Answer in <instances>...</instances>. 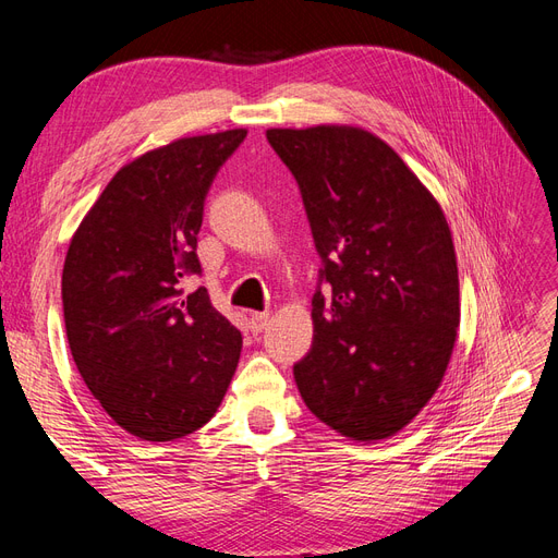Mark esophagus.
Wrapping results in <instances>:
<instances>
[{"mask_svg": "<svg viewBox=\"0 0 558 558\" xmlns=\"http://www.w3.org/2000/svg\"><path fill=\"white\" fill-rule=\"evenodd\" d=\"M267 320H269V314H267V312H256V314H251V318H248V330H251L253 335L263 332V330H265V326H267Z\"/></svg>", "mask_w": 558, "mask_h": 558, "instance_id": "34e87169", "label": "esophagus"}]
</instances>
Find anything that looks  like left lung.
Instances as JSON below:
<instances>
[{
	"label": "left lung",
	"mask_w": 558,
	"mask_h": 558,
	"mask_svg": "<svg viewBox=\"0 0 558 558\" xmlns=\"http://www.w3.org/2000/svg\"><path fill=\"white\" fill-rule=\"evenodd\" d=\"M267 142L300 185L324 260L298 391L340 435L384 440L424 410L453 351L461 302L447 218L373 132L272 128Z\"/></svg>",
	"instance_id": "1"
}]
</instances>
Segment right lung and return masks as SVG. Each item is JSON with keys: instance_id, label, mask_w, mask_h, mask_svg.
I'll return each mask as SVG.
<instances>
[{"instance_id": "right-lung-1", "label": "right lung", "mask_w": 558, "mask_h": 558, "mask_svg": "<svg viewBox=\"0 0 558 558\" xmlns=\"http://www.w3.org/2000/svg\"><path fill=\"white\" fill-rule=\"evenodd\" d=\"M246 130L183 137L113 174L62 269L66 340L78 373L123 430L172 442L202 428L240 363L242 335L214 310L197 232L209 185Z\"/></svg>"}]
</instances>
